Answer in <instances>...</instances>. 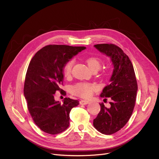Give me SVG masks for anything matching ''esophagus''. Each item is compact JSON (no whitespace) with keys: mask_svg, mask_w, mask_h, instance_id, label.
<instances>
[{"mask_svg":"<svg viewBox=\"0 0 159 159\" xmlns=\"http://www.w3.org/2000/svg\"><path fill=\"white\" fill-rule=\"evenodd\" d=\"M89 103V101H88V100H81L80 102V103L81 104V105H87V104H88Z\"/></svg>","mask_w":159,"mask_h":159,"instance_id":"34e87169","label":"esophagus"}]
</instances>
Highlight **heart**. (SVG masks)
I'll list each match as a JSON object with an SVG mask.
<instances>
[{
  "instance_id": "b5f03b06",
  "label": "heart",
  "mask_w": 159,
  "mask_h": 159,
  "mask_svg": "<svg viewBox=\"0 0 159 159\" xmlns=\"http://www.w3.org/2000/svg\"><path fill=\"white\" fill-rule=\"evenodd\" d=\"M89 68L91 70L98 71L100 69L101 66L102 65V61L98 57L91 56L88 57L85 60ZM74 63V60H70L64 65L63 68V74L65 77H69L71 73V69ZM95 89L94 85L88 83H80L74 85L72 90L73 92L81 97L89 98L92 95L93 91Z\"/></svg>"
}]
</instances>
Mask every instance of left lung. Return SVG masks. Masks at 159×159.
<instances>
[{
  "mask_svg": "<svg viewBox=\"0 0 159 159\" xmlns=\"http://www.w3.org/2000/svg\"><path fill=\"white\" fill-rule=\"evenodd\" d=\"M94 47L109 57L113 70L109 85L100 94L101 98L111 99V105L106 107L99 104L101 110L93 119V126L102 134H111L125 125L131 116L138 89L137 80L131 60L120 48L111 44Z\"/></svg>",
  "mask_w": 159,
  "mask_h": 159,
  "instance_id": "8db88e82",
  "label": "left lung"
}]
</instances>
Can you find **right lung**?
I'll return each mask as SVG.
<instances>
[{
    "mask_svg": "<svg viewBox=\"0 0 159 159\" xmlns=\"http://www.w3.org/2000/svg\"><path fill=\"white\" fill-rule=\"evenodd\" d=\"M85 49L84 46L49 45L32 57L27 70L24 95L34 121L42 131L58 134L69 127L70 113L79 102L65 98L63 103L54 99L56 91H61L64 65ZM66 94L65 91L62 92Z\"/></svg>",
    "mask_w": 159,
    "mask_h": 159,
    "instance_id": "obj_1",
    "label": "right lung"
}]
</instances>
